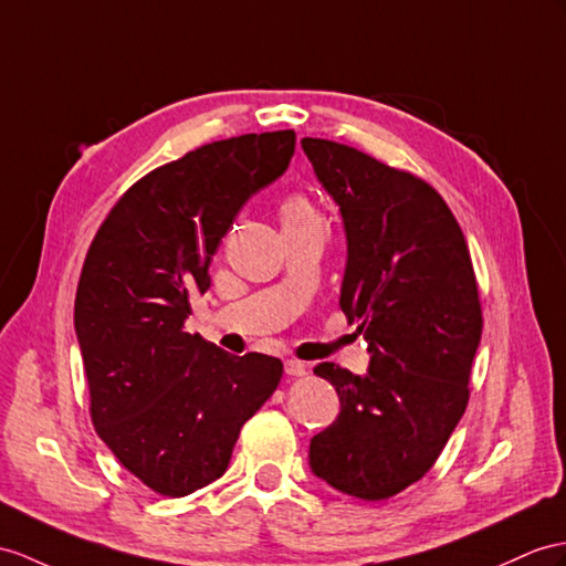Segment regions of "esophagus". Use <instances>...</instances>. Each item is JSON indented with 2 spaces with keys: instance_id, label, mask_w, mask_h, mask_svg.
<instances>
[{
  "instance_id": "obj_1",
  "label": "esophagus",
  "mask_w": 566,
  "mask_h": 566,
  "mask_svg": "<svg viewBox=\"0 0 566 566\" xmlns=\"http://www.w3.org/2000/svg\"><path fill=\"white\" fill-rule=\"evenodd\" d=\"M285 375L287 377H305L307 375V365L300 360H287L285 363Z\"/></svg>"
}]
</instances>
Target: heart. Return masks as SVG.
Returning a JSON list of instances; mask_svg holds the SVG:
<instances>
[{"instance_id": "heart-1", "label": "heart", "mask_w": 566, "mask_h": 566, "mask_svg": "<svg viewBox=\"0 0 566 566\" xmlns=\"http://www.w3.org/2000/svg\"><path fill=\"white\" fill-rule=\"evenodd\" d=\"M281 218L283 226H300L310 220H322L316 206L305 195H291L281 201Z\"/></svg>"}]
</instances>
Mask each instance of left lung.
I'll return each instance as SVG.
<instances>
[{
	"label": "left lung",
	"mask_w": 566,
	"mask_h": 566,
	"mask_svg": "<svg viewBox=\"0 0 566 566\" xmlns=\"http://www.w3.org/2000/svg\"><path fill=\"white\" fill-rule=\"evenodd\" d=\"M340 206L348 264L340 310L369 343L365 377L314 367L340 398L312 437L310 465L350 497L389 500L418 482L468 406L482 310L471 252L447 201L424 179L326 139H302Z\"/></svg>",
	"instance_id": "left-lung-1"
}]
</instances>
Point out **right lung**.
I'll return each mask as SVG.
<instances>
[{"mask_svg":"<svg viewBox=\"0 0 566 566\" xmlns=\"http://www.w3.org/2000/svg\"><path fill=\"white\" fill-rule=\"evenodd\" d=\"M295 132L242 134L189 150L134 182L95 232L74 326L95 432L132 475L185 497L226 473L242 424L279 389V357L187 334L191 293L238 211L281 177Z\"/></svg>","mask_w":566,"mask_h":566,"instance_id":"right-lung-1","label":"right lung"}]
</instances>
